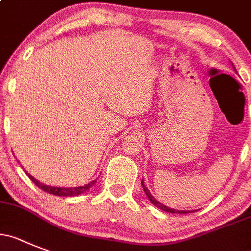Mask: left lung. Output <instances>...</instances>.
<instances>
[{
    "mask_svg": "<svg viewBox=\"0 0 251 251\" xmlns=\"http://www.w3.org/2000/svg\"><path fill=\"white\" fill-rule=\"evenodd\" d=\"M141 186H142V188H144L145 193H146L147 198H149V200H150V202H151L152 204L156 205V207H157V208H160V209L165 210V212H168V213H179V214H184V213H192L191 210H176V209H173V208L166 207V205H163L162 203L158 202V201L156 200V198H154V197L152 196L151 193H150V191L146 188V186H145V184H144V181H141Z\"/></svg>",
    "mask_w": 251,
    "mask_h": 251,
    "instance_id": "left-lung-1",
    "label": "left lung"
}]
</instances>
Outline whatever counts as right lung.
Wrapping results in <instances>:
<instances>
[{
	"label": "right lung",
	"mask_w": 251,
	"mask_h": 251,
	"mask_svg": "<svg viewBox=\"0 0 251 251\" xmlns=\"http://www.w3.org/2000/svg\"><path fill=\"white\" fill-rule=\"evenodd\" d=\"M25 173H27V176L30 178V181L33 182L34 184H36L38 188L43 189L44 192H47V193H50V194H54V196H62V197H74V196H79V194L84 193V192L88 191L90 187H93L94 184H95V182H97V179H94V181H91L90 183L85 184V186H80V187H74V188H62V187H50V186H46V184L41 183L39 181H37L34 177H32V176L29 175V173L25 171Z\"/></svg>",
	"instance_id": "right-lung-1"
}]
</instances>
